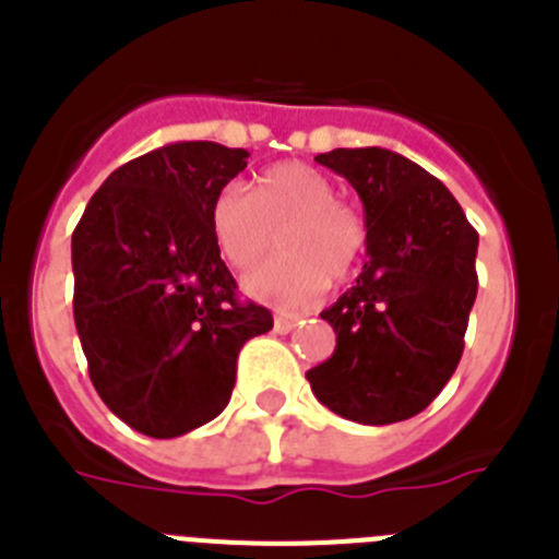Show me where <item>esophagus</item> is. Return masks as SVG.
<instances>
[{"label": "esophagus", "mask_w": 559, "mask_h": 559, "mask_svg": "<svg viewBox=\"0 0 559 559\" xmlns=\"http://www.w3.org/2000/svg\"><path fill=\"white\" fill-rule=\"evenodd\" d=\"M299 319H302V313H288V310H280V313L274 316V330L276 333H288V330L294 328Z\"/></svg>", "instance_id": "1"}]
</instances>
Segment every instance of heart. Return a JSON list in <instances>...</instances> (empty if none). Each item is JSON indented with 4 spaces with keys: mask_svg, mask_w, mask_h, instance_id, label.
<instances>
[{
    "mask_svg": "<svg viewBox=\"0 0 559 559\" xmlns=\"http://www.w3.org/2000/svg\"><path fill=\"white\" fill-rule=\"evenodd\" d=\"M212 243L229 269L250 265L281 235L285 255L243 276L246 294L274 308H302L344 283L367 251V221L338 201L333 181L302 162H280L257 176L251 195L224 187L210 206Z\"/></svg>",
    "mask_w": 559,
    "mask_h": 559,
    "instance_id": "heart-1",
    "label": "heart"
}]
</instances>
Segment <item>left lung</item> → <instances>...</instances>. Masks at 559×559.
<instances>
[{"label":"left lung","instance_id":"8db88e82","mask_svg":"<svg viewBox=\"0 0 559 559\" xmlns=\"http://www.w3.org/2000/svg\"><path fill=\"white\" fill-rule=\"evenodd\" d=\"M316 162L364 204L367 263L322 313L335 349L308 372L319 403L364 426L423 408L456 372L476 302L478 235L451 190L386 147H335Z\"/></svg>","mask_w":559,"mask_h":559}]
</instances>
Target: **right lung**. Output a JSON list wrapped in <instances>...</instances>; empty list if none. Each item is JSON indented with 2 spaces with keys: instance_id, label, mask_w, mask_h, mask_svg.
<instances>
[{
  "instance_id": "1",
  "label": "right lung",
  "mask_w": 559,
  "mask_h": 559,
  "mask_svg": "<svg viewBox=\"0 0 559 559\" xmlns=\"http://www.w3.org/2000/svg\"><path fill=\"white\" fill-rule=\"evenodd\" d=\"M246 159L218 142L156 147L103 181L72 235L88 378L145 437H181L218 417L240 347L274 328L269 308L237 299L210 231L212 201Z\"/></svg>"
}]
</instances>
